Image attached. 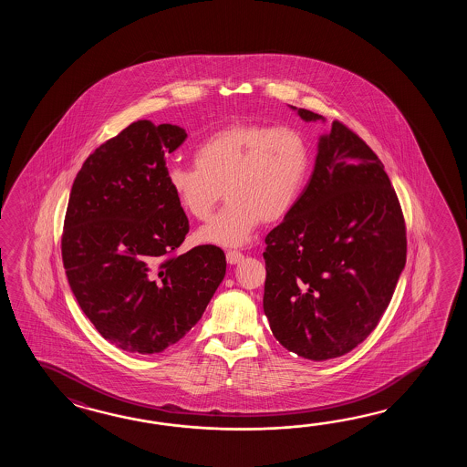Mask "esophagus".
I'll return each mask as SVG.
<instances>
[{
  "label": "esophagus",
  "mask_w": 467,
  "mask_h": 467,
  "mask_svg": "<svg viewBox=\"0 0 467 467\" xmlns=\"http://www.w3.org/2000/svg\"><path fill=\"white\" fill-rule=\"evenodd\" d=\"M242 260H244V254L242 252H238V250H229L227 252V262H229L230 265L240 264Z\"/></svg>",
  "instance_id": "34e87169"
}]
</instances>
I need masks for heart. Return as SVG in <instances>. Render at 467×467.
<instances>
[{"mask_svg": "<svg viewBox=\"0 0 467 467\" xmlns=\"http://www.w3.org/2000/svg\"><path fill=\"white\" fill-rule=\"evenodd\" d=\"M193 163H171L167 185L180 209L207 220L223 192L229 203L199 232L203 244L240 247L258 225L285 219L312 169L307 137L292 127L234 123L202 140Z\"/></svg>", "mask_w": 467, "mask_h": 467, "instance_id": "heart-1", "label": "heart"}]
</instances>
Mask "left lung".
<instances>
[{"mask_svg":"<svg viewBox=\"0 0 467 467\" xmlns=\"http://www.w3.org/2000/svg\"><path fill=\"white\" fill-rule=\"evenodd\" d=\"M265 244L264 312L287 350L340 358L378 327L406 265V223L382 161L344 123L318 139L307 187Z\"/></svg>","mask_w":467,"mask_h":467,"instance_id":"8db88e82","label":"left lung"}]
</instances>
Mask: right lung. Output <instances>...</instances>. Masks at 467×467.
<instances>
[{
  "label": "right lung",
  "instance_id": "obj_1",
  "mask_svg": "<svg viewBox=\"0 0 467 467\" xmlns=\"http://www.w3.org/2000/svg\"><path fill=\"white\" fill-rule=\"evenodd\" d=\"M177 125L139 119L99 145L71 187L61 257L83 314L111 344L159 354L199 322L227 260L215 245L171 255L189 219L167 185Z\"/></svg>",
  "mask_w": 467,
  "mask_h": 467
}]
</instances>
